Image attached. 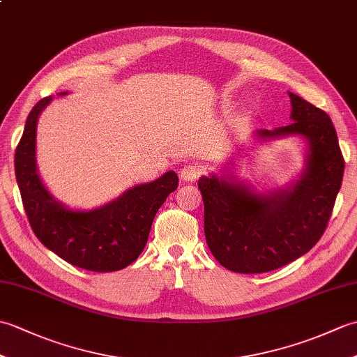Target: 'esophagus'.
I'll return each instance as SVG.
<instances>
[{"instance_id": "esophagus-1", "label": "esophagus", "mask_w": 357, "mask_h": 357, "mask_svg": "<svg viewBox=\"0 0 357 357\" xmlns=\"http://www.w3.org/2000/svg\"><path fill=\"white\" fill-rule=\"evenodd\" d=\"M199 173H201L199 165L195 164V162L185 164L183 169H181V172H179L181 179L185 181V183H193V181H196V179L199 178Z\"/></svg>"}]
</instances>
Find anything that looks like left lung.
Listing matches in <instances>:
<instances>
[{"mask_svg":"<svg viewBox=\"0 0 357 357\" xmlns=\"http://www.w3.org/2000/svg\"><path fill=\"white\" fill-rule=\"evenodd\" d=\"M293 123L256 130L257 141L299 136L305 159L298 178L257 192L230 172L204 174V231L215 259L234 273H265L310 252L328 224L344 176V158L330 116L288 92Z\"/></svg>","mask_w":357,"mask_h":357,"instance_id":"left-lung-1","label":"left lung"}]
</instances>
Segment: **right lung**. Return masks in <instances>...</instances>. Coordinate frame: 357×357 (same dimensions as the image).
Listing matches in <instances>:
<instances>
[{"label":"right lung","instance_id":"obj_1","mask_svg":"<svg viewBox=\"0 0 357 357\" xmlns=\"http://www.w3.org/2000/svg\"><path fill=\"white\" fill-rule=\"evenodd\" d=\"M52 98L38 101L30 110L15 151V174L30 227L45 247L75 267L90 271L123 270L142 253L156 211L176 190L178 174L167 172L92 210L67 207L47 190L36 165L38 118Z\"/></svg>","mask_w":357,"mask_h":357}]
</instances>
